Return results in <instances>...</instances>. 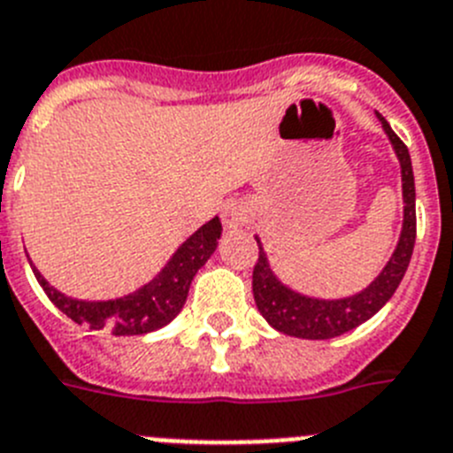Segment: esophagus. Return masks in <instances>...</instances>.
I'll list each match as a JSON object with an SVG mask.
<instances>
[{"label": "esophagus", "mask_w": 453, "mask_h": 453, "mask_svg": "<svg viewBox=\"0 0 453 453\" xmlns=\"http://www.w3.org/2000/svg\"><path fill=\"white\" fill-rule=\"evenodd\" d=\"M223 216H226V223L230 227L249 226V221H250L249 211L243 210V204H239V203H227L226 210H223Z\"/></svg>", "instance_id": "34e87169"}]
</instances>
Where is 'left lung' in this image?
<instances>
[{
	"mask_svg": "<svg viewBox=\"0 0 453 453\" xmlns=\"http://www.w3.org/2000/svg\"><path fill=\"white\" fill-rule=\"evenodd\" d=\"M383 125L388 139L396 152L401 166V191H403V226H401L399 243L395 253L388 259L372 285L363 292L346 298H314L294 292L292 287L282 285L278 275L271 271L265 249L257 239L259 257L253 269V296L257 303L259 314L285 335L301 337V340H330V337L344 335L349 330L357 328L390 301L396 292L401 278L411 265V255L415 249L417 219H415V178H412V164L408 148L403 141L392 132L390 123L380 113H376Z\"/></svg>",
	"mask_w": 453,
	"mask_h": 453,
	"instance_id": "8db88e82",
	"label": "left lung"
}]
</instances>
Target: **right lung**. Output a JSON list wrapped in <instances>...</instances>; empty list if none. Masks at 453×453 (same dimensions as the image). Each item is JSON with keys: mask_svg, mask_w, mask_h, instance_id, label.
<instances>
[{"mask_svg": "<svg viewBox=\"0 0 453 453\" xmlns=\"http://www.w3.org/2000/svg\"><path fill=\"white\" fill-rule=\"evenodd\" d=\"M221 221L211 219L203 227L191 234L180 246L168 265L152 278L148 285L139 287L127 296L113 298V301H80L70 298L54 289L41 275V271L31 265L36 280L45 289L50 301L68 314L74 324H86L90 330H109L111 335H145L161 326L171 324L184 308L188 287L200 266L211 257L221 239Z\"/></svg>", "mask_w": 453, "mask_h": 453, "instance_id": "add662e5", "label": "right lung"}]
</instances>
